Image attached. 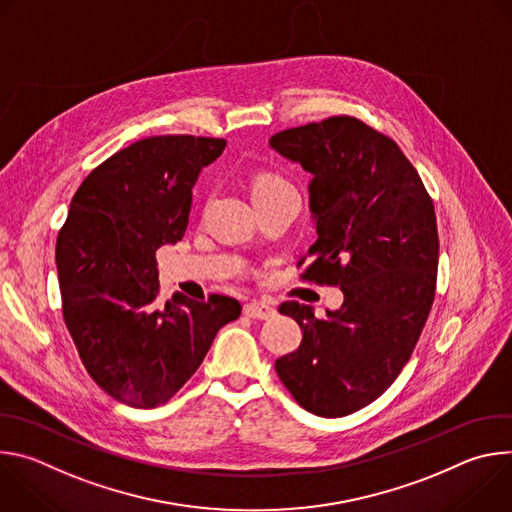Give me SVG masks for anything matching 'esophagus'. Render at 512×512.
Wrapping results in <instances>:
<instances>
[{
    "label": "esophagus",
    "instance_id": "1",
    "mask_svg": "<svg viewBox=\"0 0 512 512\" xmlns=\"http://www.w3.org/2000/svg\"><path fill=\"white\" fill-rule=\"evenodd\" d=\"M243 314L249 318H255V320H267L275 314V310L263 302H249V304H245Z\"/></svg>",
    "mask_w": 512,
    "mask_h": 512
}]
</instances>
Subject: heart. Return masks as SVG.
<instances>
[{
	"instance_id": "obj_1",
	"label": "heart",
	"mask_w": 512,
	"mask_h": 512,
	"mask_svg": "<svg viewBox=\"0 0 512 512\" xmlns=\"http://www.w3.org/2000/svg\"><path fill=\"white\" fill-rule=\"evenodd\" d=\"M289 190H294V186H291V182L283 174L275 170H263L251 178L253 198L261 194H275V192H289Z\"/></svg>"
}]
</instances>
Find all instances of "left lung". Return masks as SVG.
Segmentation results:
<instances>
[{
    "instance_id": "obj_1",
    "label": "left lung",
    "mask_w": 512,
    "mask_h": 512,
    "mask_svg": "<svg viewBox=\"0 0 512 512\" xmlns=\"http://www.w3.org/2000/svg\"><path fill=\"white\" fill-rule=\"evenodd\" d=\"M269 143L314 174L318 239L298 261L310 259L300 279L344 294L326 318L300 302L279 306L302 344L275 371L306 411L344 417L393 385L427 322L440 259L433 200L399 145L352 115L283 129Z\"/></svg>"
}]
</instances>
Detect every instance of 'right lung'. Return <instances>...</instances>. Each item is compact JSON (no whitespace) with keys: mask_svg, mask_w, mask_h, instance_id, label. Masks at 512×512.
Instances as JSON below:
<instances>
[{"mask_svg":"<svg viewBox=\"0 0 512 512\" xmlns=\"http://www.w3.org/2000/svg\"><path fill=\"white\" fill-rule=\"evenodd\" d=\"M223 137L154 135L99 164L72 196L56 239L64 324L93 381L113 399L168 403L216 332L241 316L235 298L160 302L156 251L182 241L192 186Z\"/></svg>","mask_w":512,"mask_h":512,"instance_id":"add662e5","label":"right lung"}]
</instances>
